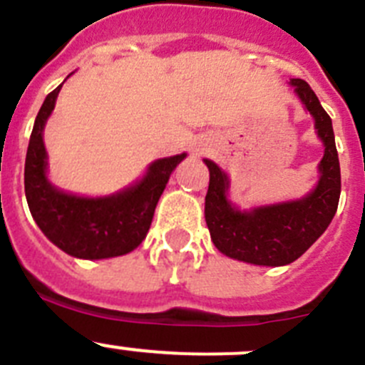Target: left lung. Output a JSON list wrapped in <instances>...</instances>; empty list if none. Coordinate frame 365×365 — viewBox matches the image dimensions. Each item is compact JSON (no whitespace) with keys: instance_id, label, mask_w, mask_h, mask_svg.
Returning <instances> with one entry per match:
<instances>
[{"instance_id":"obj_1","label":"left lung","mask_w":365,"mask_h":365,"mask_svg":"<svg viewBox=\"0 0 365 365\" xmlns=\"http://www.w3.org/2000/svg\"><path fill=\"white\" fill-rule=\"evenodd\" d=\"M291 85L312 114L317 137L324 144L323 160L319 162L321 178L309 196L240 212L226 197L228 176L217 164L205 158L210 171L205 196V221L212 242L222 255L247 264L272 267L291 264L323 235L337 212L341 165L331 119L305 80L292 78Z\"/></svg>"}]
</instances>
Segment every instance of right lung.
<instances>
[{
  "instance_id": "right-lung-1",
  "label": "right lung",
  "mask_w": 365,
  "mask_h": 365,
  "mask_svg": "<svg viewBox=\"0 0 365 365\" xmlns=\"http://www.w3.org/2000/svg\"><path fill=\"white\" fill-rule=\"evenodd\" d=\"M62 85L46 96L30 135L24 162V192L31 217L55 246L87 260L119 257L135 250L153 221L169 176L185 153L155 160L135 185L105 197H81L51 185L46 176L42 132Z\"/></svg>"
}]
</instances>
